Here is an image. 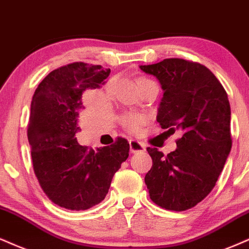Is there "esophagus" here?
<instances>
[{"label": "esophagus", "mask_w": 249, "mask_h": 249, "mask_svg": "<svg viewBox=\"0 0 249 249\" xmlns=\"http://www.w3.org/2000/svg\"><path fill=\"white\" fill-rule=\"evenodd\" d=\"M129 145H130V151L135 153V152H142L145 150V146H144L143 143L139 142V141L131 140L129 141Z\"/></svg>", "instance_id": "1"}]
</instances>
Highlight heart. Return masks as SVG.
<instances>
[{
    "label": "heart",
    "mask_w": 249,
    "mask_h": 249,
    "mask_svg": "<svg viewBox=\"0 0 249 249\" xmlns=\"http://www.w3.org/2000/svg\"><path fill=\"white\" fill-rule=\"evenodd\" d=\"M149 81V79H145V78H140L137 83H139V87L142 83ZM114 81L113 79H109V81L106 82L105 87H104V90H105L106 94H110L113 93V90H114ZM120 125H121L122 128H124V130H127L128 133H131V134H137L140 133L141 128H142V125L145 124V116L143 114H141V113H137V112H134V110H128V112H124V114H121L119 116L118 119Z\"/></svg>",
    "instance_id": "heart-1"
}]
</instances>
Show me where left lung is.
<instances>
[{
	"label": "left lung",
	"instance_id": "8db88e82",
	"mask_svg": "<svg viewBox=\"0 0 249 249\" xmlns=\"http://www.w3.org/2000/svg\"><path fill=\"white\" fill-rule=\"evenodd\" d=\"M140 68L164 90L157 122L181 135L167 156L146 149L152 158L144 179L150 198L166 210H188L213 189L231 151L228 93L207 67L193 61L173 57Z\"/></svg>",
	"mask_w": 249,
	"mask_h": 249
}]
</instances>
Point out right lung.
<instances>
[{
	"label": "right lung",
	"instance_id": "right-lung-1",
	"mask_svg": "<svg viewBox=\"0 0 249 249\" xmlns=\"http://www.w3.org/2000/svg\"><path fill=\"white\" fill-rule=\"evenodd\" d=\"M109 72L94 64H67L48 73L33 94L27 124L33 171L47 197L68 210L100 203L129 156V143L122 137L97 151L75 137L87 109L83 94L100 89Z\"/></svg>",
	"mask_w": 249,
	"mask_h": 249
}]
</instances>
